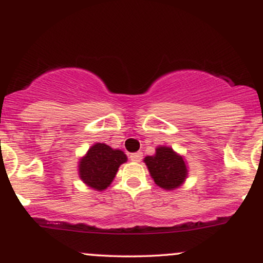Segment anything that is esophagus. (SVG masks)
Listing matches in <instances>:
<instances>
[{"label": "esophagus", "mask_w": 263, "mask_h": 263, "mask_svg": "<svg viewBox=\"0 0 263 263\" xmlns=\"http://www.w3.org/2000/svg\"><path fill=\"white\" fill-rule=\"evenodd\" d=\"M129 159H131L132 162H141V159H142V152L131 153V155H129Z\"/></svg>", "instance_id": "obj_1"}]
</instances>
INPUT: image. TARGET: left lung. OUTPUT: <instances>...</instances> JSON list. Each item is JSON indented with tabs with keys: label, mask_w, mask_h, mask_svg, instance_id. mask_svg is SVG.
Returning a JSON list of instances; mask_svg holds the SVG:
<instances>
[{
	"label": "left lung",
	"mask_w": 263,
	"mask_h": 263,
	"mask_svg": "<svg viewBox=\"0 0 263 263\" xmlns=\"http://www.w3.org/2000/svg\"><path fill=\"white\" fill-rule=\"evenodd\" d=\"M143 161L155 183L165 190L179 188L188 176L183 157L174 152L171 147H158L156 148L155 156H147Z\"/></svg>",
	"instance_id": "8db88e82"
}]
</instances>
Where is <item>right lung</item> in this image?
<instances>
[{"mask_svg":"<svg viewBox=\"0 0 263 263\" xmlns=\"http://www.w3.org/2000/svg\"><path fill=\"white\" fill-rule=\"evenodd\" d=\"M127 161L120 149H112L105 143H95L79 162V177L90 188L105 190L116 176L119 167Z\"/></svg>","mask_w":263,"mask_h":263,"instance_id":"obj_1","label":"right lung"}]
</instances>
